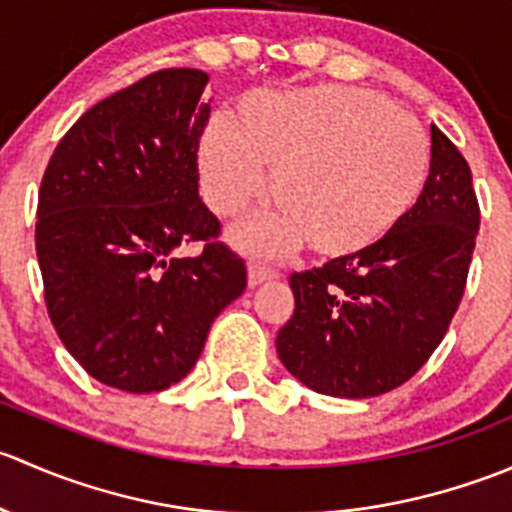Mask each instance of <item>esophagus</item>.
<instances>
[{
    "mask_svg": "<svg viewBox=\"0 0 512 512\" xmlns=\"http://www.w3.org/2000/svg\"><path fill=\"white\" fill-rule=\"evenodd\" d=\"M277 272L272 270V267L262 265V262H250V267H247V285L250 287H257L262 285V282H270L275 280Z\"/></svg>",
    "mask_w": 512,
    "mask_h": 512,
    "instance_id": "1",
    "label": "esophagus"
}]
</instances>
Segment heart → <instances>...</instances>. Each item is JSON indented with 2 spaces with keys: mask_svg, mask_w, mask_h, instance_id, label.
Returning <instances> with one entry per match:
<instances>
[{
  "mask_svg": "<svg viewBox=\"0 0 512 512\" xmlns=\"http://www.w3.org/2000/svg\"><path fill=\"white\" fill-rule=\"evenodd\" d=\"M200 188L218 215H237L267 190L282 208L235 230L242 247L282 255L302 242L322 255H356L396 230L421 200L431 143L389 98L349 86L275 94L215 118L200 138Z\"/></svg>",
  "mask_w": 512,
  "mask_h": 512,
  "instance_id": "b5f03b06",
  "label": "heart"
}]
</instances>
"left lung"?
Wrapping results in <instances>:
<instances>
[{"instance_id":"8db88e82","label":"left lung","mask_w":512,"mask_h":512,"mask_svg":"<svg viewBox=\"0 0 512 512\" xmlns=\"http://www.w3.org/2000/svg\"><path fill=\"white\" fill-rule=\"evenodd\" d=\"M431 175L409 218L374 247L294 272V314L277 356L307 389L386 394L436 352L461 304L480 227L473 175L431 126Z\"/></svg>"}]
</instances>
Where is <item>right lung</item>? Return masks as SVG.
Listing matches in <instances>:
<instances>
[{
  "instance_id": "1",
  "label": "right lung",
  "mask_w": 512,
  "mask_h": 512,
  "mask_svg": "<svg viewBox=\"0 0 512 512\" xmlns=\"http://www.w3.org/2000/svg\"><path fill=\"white\" fill-rule=\"evenodd\" d=\"M208 74L165 69L103 98L61 138L36 213L44 299L101 384L153 394L190 374L215 317L247 285L198 195ZM209 242L198 258L174 250Z\"/></svg>"
}]
</instances>
